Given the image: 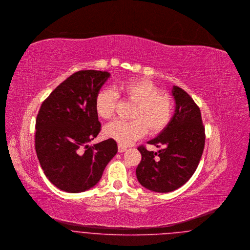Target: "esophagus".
<instances>
[{
    "mask_svg": "<svg viewBox=\"0 0 250 250\" xmlns=\"http://www.w3.org/2000/svg\"><path fill=\"white\" fill-rule=\"evenodd\" d=\"M126 148H127V147L125 146L119 145V146H118V151H119L120 153H123V152H125V151L126 150Z\"/></svg>",
    "mask_w": 250,
    "mask_h": 250,
    "instance_id": "1",
    "label": "esophagus"
}]
</instances>
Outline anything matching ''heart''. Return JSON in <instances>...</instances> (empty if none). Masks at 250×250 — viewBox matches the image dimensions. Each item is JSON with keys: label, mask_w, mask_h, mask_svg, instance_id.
I'll use <instances>...</instances> for the list:
<instances>
[{"label": "heart", "mask_w": 250, "mask_h": 250, "mask_svg": "<svg viewBox=\"0 0 250 250\" xmlns=\"http://www.w3.org/2000/svg\"><path fill=\"white\" fill-rule=\"evenodd\" d=\"M125 100L135 104L131 121H114L104 128V135L116 141L121 146L131 145L144 137L162 132L171 121L173 99L170 94L160 91V88L146 78L133 79L118 86ZM117 92L111 88L100 89L94 101V109L101 119H110L114 115L118 103Z\"/></svg>", "instance_id": "obj_1"}]
</instances>
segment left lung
Here are the masks:
<instances>
[{"instance_id": "obj_1", "label": "left lung", "mask_w": 250, "mask_h": 250, "mask_svg": "<svg viewBox=\"0 0 250 250\" xmlns=\"http://www.w3.org/2000/svg\"><path fill=\"white\" fill-rule=\"evenodd\" d=\"M175 114L165 129L147 144L158 152L138 147L142 161L136 176L145 188L158 192L173 191L184 185L195 172L205 146V128L201 112L191 96L174 86Z\"/></svg>"}]
</instances>
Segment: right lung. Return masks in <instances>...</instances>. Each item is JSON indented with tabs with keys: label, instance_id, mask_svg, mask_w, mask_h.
Masks as SVG:
<instances>
[{
	"label": "right lung",
	"instance_id": "obj_1",
	"mask_svg": "<svg viewBox=\"0 0 250 250\" xmlns=\"http://www.w3.org/2000/svg\"><path fill=\"white\" fill-rule=\"evenodd\" d=\"M109 76L94 70L76 72L55 88L40 108L37 156L46 177L62 191L76 193L95 186L117 153L112 139L88 146L101 130L94 101Z\"/></svg>",
	"mask_w": 250,
	"mask_h": 250
}]
</instances>
